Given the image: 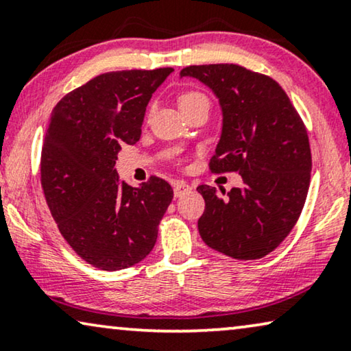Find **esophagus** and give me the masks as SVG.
<instances>
[{
	"label": "esophagus",
	"mask_w": 351,
	"mask_h": 351,
	"mask_svg": "<svg viewBox=\"0 0 351 351\" xmlns=\"http://www.w3.org/2000/svg\"><path fill=\"white\" fill-rule=\"evenodd\" d=\"M191 189H192V187L187 184L186 181H175V184H173L175 197L184 195V194H187V192H191Z\"/></svg>",
	"instance_id": "obj_1"
}]
</instances>
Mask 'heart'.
Wrapping results in <instances>:
<instances>
[{
	"label": "heart",
	"instance_id": "1",
	"mask_svg": "<svg viewBox=\"0 0 351 351\" xmlns=\"http://www.w3.org/2000/svg\"><path fill=\"white\" fill-rule=\"evenodd\" d=\"M178 105H180L181 111H184V110H189V108L197 106V105L210 106V101H208V97H206L205 93H202L199 90H186L181 93L180 98H178Z\"/></svg>",
	"mask_w": 351,
	"mask_h": 351
}]
</instances>
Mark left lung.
Here are the masks:
<instances>
[{"mask_svg": "<svg viewBox=\"0 0 351 351\" xmlns=\"http://www.w3.org/2000/svg\"><path fill=\"white\" fill-rule=\"evenodd\" d=\"M181 76L199 79L219 98L223 132L210 170L243 180L223 195L197 187L205 199L202 240L234 259L264 258L302 213L312 171L307 128L272 77L234 63L186 66Z\"/></svg>", "mask_w": 351, "mask_h": 351, "instance_id": "left-lung-1", "label": "left lung"}]
</instances>
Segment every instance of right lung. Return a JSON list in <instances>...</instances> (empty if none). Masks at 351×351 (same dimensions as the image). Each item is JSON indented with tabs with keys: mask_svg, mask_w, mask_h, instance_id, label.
Masks as SVG:
<instances>
[{
	"mask_svg": "<svg viewBox=\"0 0 351 351\" xmlns=\"http://www.w3.org/2000/svg\"><path fill=\"white\" fill-rule=\"evenodd\" d=\"M171 71L105 73L66 93L49 119L44 197L63 239L97 269L114 272L145 259L173 199L162 178L132 187L114 169L121 146L140 140L147 103Z\"/></svg>",
	"mask_w": 351,
	"mask_h": 351,
	"instance_id": "right-lung-1",
	"label": "right lung"
}]
</instances>
